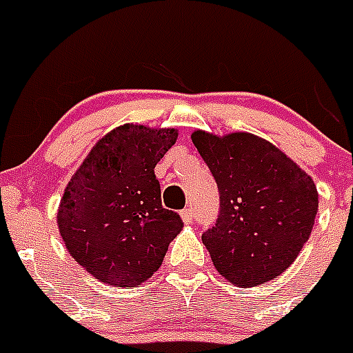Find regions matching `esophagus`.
I'll list each match as a JSON object with an SVG mask.
<instances>
[{
    "instance_id": "34e87169",
    "label": "esophagus",
    "mask_w": 353,
    "mask_h": 353,
    "mask_svg": "<svg viewBox=\"0 0 353 353\" xmlns=\"http://www.w3.org/2000/svg\"><path fill=\"white\" fill-rule=\"evenodd\" d=\"M180 216H182V219L185 223H192V221H194V210H192L191 207H188V209H183L182 212H180Z\"/></svg>"
}]
</instances>
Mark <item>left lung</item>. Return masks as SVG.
Masks as SVG:
<instances>
[{"mask_svg":"<svg viewBox=\"0 0 353 353\" xmlns=\"http://www.w3.org/2000/svg\"><path fill=\"white\" fill-rule=\"evenodd\" d=\"M192 143L218 183V219L201 232L216 270L243 288L276 279L294 263L314 227L312 179L257 135L216 137L198 130Z\"/></svg>","mask_w":353,"mask_h":353,"instance_id":"left-lung-1","label":"left lung"}]
</instances>
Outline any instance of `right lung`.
Masks as SVG:
<instances>
[{"mask_svg":"<svg viewBox=\"0 0 353 353\" xmlns=\"http://www.w3.org/2000/svg\"><path fill=\"white\" fill-rule=\"evenodd\" d=\"M176 130L119 126L99 141L74 173L59 209L60 236L90 275L132 288L161 268L182 230L180 214L164 209L155 165Z\"/></svg>","mask_w":353,"mask_h":353,"instance_id":"1","label":"right lung"}]
</instances>
